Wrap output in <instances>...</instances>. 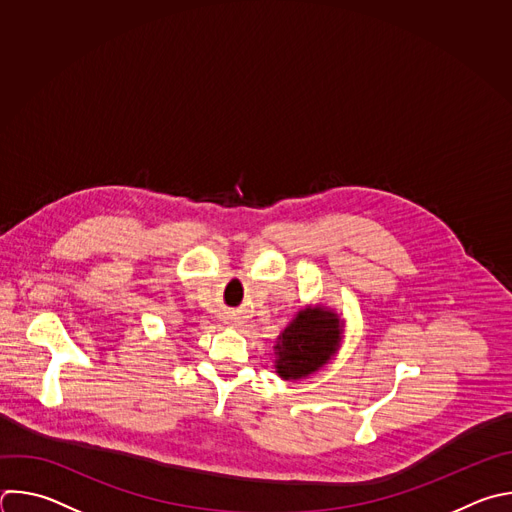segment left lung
<instances>
[{"label":"left lung","mask_w":512,"mask_h":512,"mask_svg":"<svg viewBox=\"0 0 512 512\" xmlns=\"http://www.w3.org/2000/svg\"><path fill=\"white\" fill-rule=\"evenodd\" d=\"M342 344V319L327 307L297 311L277 337L275 370L283 380H301L319 372Z\"/></svg>","instance_id":"obj_1"}]
</instances>
